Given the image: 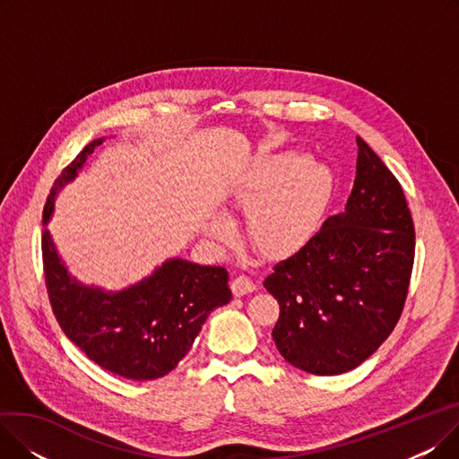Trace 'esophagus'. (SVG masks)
<instances>
[{
    "instance_id": "esophagus-1",
    "label": "esophagus",
    "mask_w": 459,
    "mask_h": 459,
    "mask_svg": "<svg viewBox=\"0 0 459 459\" xmlns=\"http://www.w3.org/2000/svg\"><path fill=\"white\" fill-rule=\"evenodd\" d=\"M230 288H232V294L239 298V296H246V294L255 292L256 290V284L247 275H238V277L232 279Z\"/></svg>"
}]
</instances>
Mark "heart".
<instances>
[{
	"mask_svg": "<svg viewBox=\"0 0 459 459\" xmlns=\"http://www.w3.org/2000/svg\"><path fill=\"white\" fill-rule=\"evenodd\" d=\"M334 191L331 169L299 152L258 156L229 184L225 206L246 210L247 242L264 256L284 258L305 249L322 229ZM206 232L227 242L234 225L212 215Z\"/></svg>",
	"mask_w": 459,
	"mask_h": 459,
	"instance_id": "heart-1",
	"label": "heart"
}]
</instances>
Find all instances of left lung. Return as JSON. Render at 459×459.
<instances>
[{
  "mask_svg": "<svg viewBox=\"0 0 459 459\" xmlns=\"http://www.w3.org/2000/svg\"><path fill=\"white\" fill-rule=\"evenodd\" d=\"M415 260L403 189L357 137V175L346 210L312 242L273 266L264 288L279 301L273 341L292 367L336 376L357 368L393 333Z\"/></svg>",
  "mask_w": 459,
  "mask_h": 459,
  "instance_id": "8db88e82",
  "label": "left lung"
}]
</instances>
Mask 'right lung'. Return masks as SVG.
<instances>
[{"label": "right lung", "instance_id": "right-lung-1", "mask_svg": "<svg viewBox=\"0 0 459 459\" xmlns=\"http://www.w3.org/2000/svg\"><path fill=\"white\" fill-rule=\"evenodd\" d=\"M104 139H94L54 182L42 223L57 191L74 180ZM46 290L63 333L91 360L120 377L147 381L171 372L193 346L208 315L230 301L229 273L171 258L147 279L120 292L85 286L70 277L48 229L42 230Z\"/></svg>", "mask_w": 459, "mask_h": 459}]
</instances>
